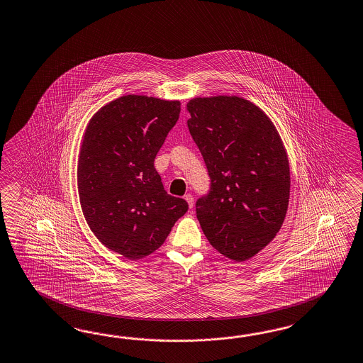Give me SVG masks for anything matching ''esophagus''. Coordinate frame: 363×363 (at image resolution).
<instances>
[{"mask_svg":"<svg viewBox=\"0 0 363 363\" xmlns=\"http://www.w3.org/2000/svg\"><path fill=\"white\" fill-rule=\"evenodd\" d=\"M184 199H186V203L189 205V209H192L194 208V196L188 194V195L184 196Z\"/></svg>","mask_w":363,"mask_h":363,"instance_id":"34e87169","label":"esophagus"}]
</instances>
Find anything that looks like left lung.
<instances>
[{
  "label": "left lung",
  "instance_id": "1",
  "mask_svg": "<svg viewBox=\"0 0 363 363\" xmlns=\"http://www.w3.org/2000/svg\"><path fill=\"white\" fill-rule=\"evenodd\" d=\"M188 129L211 191L196 203L205 237L223 257L250 259L279 232L289 201V164L266 113L238 96L195 97Z\"/></svg>",
  "mask_w": 363,
  "mask_h": 363
}]
</instances>
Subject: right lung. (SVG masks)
Masks as SVG:
<instances>
[{"instance_id": "add662e5", "label": "right lung", "mask_w": 363, "mask_h": 363, "mask_svg": "<svg viewBox=\"0 0 363 363\" xmlns=\"http://www.w3.org/2000/svg\"><path fill=\"white\" fill-rule=\"evenodd\" d=\"M179 113L177 100L128 94L94 113L84 133L77 163L84 217L105 247L128 259L159 249L188 211L154 167Z\"/></svg>"}]
</instances>
